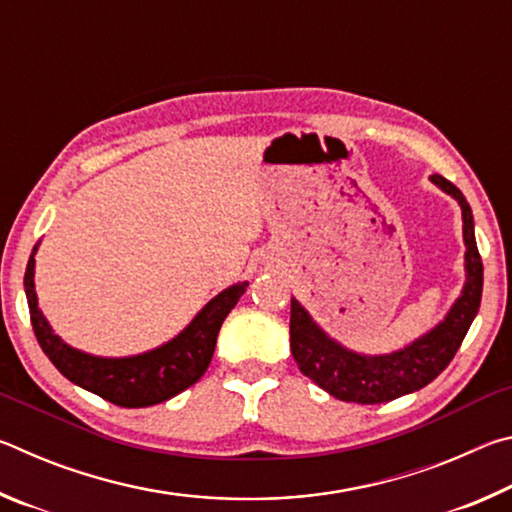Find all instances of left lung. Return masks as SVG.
<instances>
[{"label": "left lung", "instance_id": "left-lung-1", "mask_svg": "<svg viewBox=\"0 0 512 512\" xmlns=\"http://www.w3.org/2000/svg\"><path fill=\"white\" fill-rule=\"evenodd\" d=\"M433 183L443 192L452 194L463 210V239H465V287L461 298L454 302L443 323L429 334L411 343L409 348L381 357L341 348L329 339L298 300L291 298V352L300 372L318 384L336 400L357 404H381L395 397L420 391L443 372L454 354L461 348L467 329L481 305L483 293V262L474 239V219L470 203L465 201L454 183L433 173Z\"/></svg>", "mask_w": 512, "mask_h": 512}]
</instances>
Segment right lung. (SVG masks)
<instances>
[{
	"instance_id": "right-lung-1",
	"label": "right lung",
	"mask_w": 512,
	"mask_h": 512,
	"mask_svg": "<svg viewBox=\"0 0 512 512\" xmlns=\"http://www.w3.org/2000/svg\"><path fill=\"white\" fill-rule=\"evenodd\" d=\"M36 250H33L24 273V291L29 300L31 325L36 332L42 352L49 361L76 386L103 397L124 409H142V406L160 404L183 393L185 388L196 384L203 377L214 354L216 336L225 316L244 296L248 282L221 291L201 309L176 339L164 343L162 348L137 354L126 359H103L69 348L51 332L49 323L38 309L36 289H33V266H36Z\"/></svg>"
}]
</instances>
